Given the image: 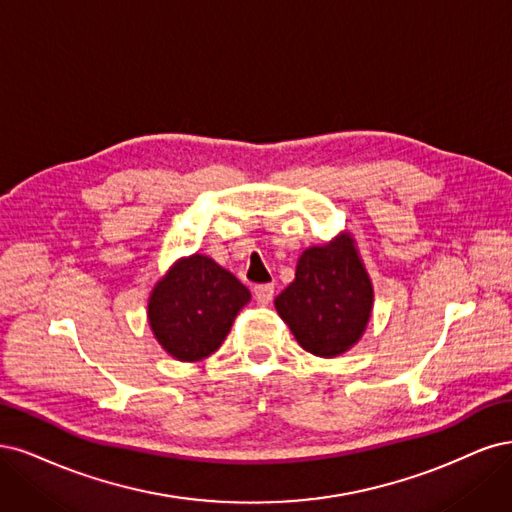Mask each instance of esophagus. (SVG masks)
<instances>
[{"label":"esophagus","instance_id":"obj_1","mask_svg":"<svg viewBox=\"0 0 512 512\" xmlns=\"http://www.w3.org/2000/svg\"><path fill=\"white\" fill-rule=\"evenodd\" d=\"M253 293H255L257 304L268 306L272 302V298H274V285H257L253 289Z\"/></svg>","mask_w":512,"mask_h":512}]
</instances>
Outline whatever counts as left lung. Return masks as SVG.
Segmentation results:
<instances>
[{"label": "left lung", "instance_id": "8db88e82", "mask_svg": "<svg viewBox=\"0 0 512 512\" xmlns=\"http://www.w3.org/2000/svg\"><path fill=\"white\" fill-rule=\"evenodd\" d=\"M274 308L304 351L332 359L353 349L370 323L374 287L351 232L306 249Z\"/></svg>", "mask_w": 512, "mask_h": 512}]
</instances>
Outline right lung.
I'll return each instance as SVG.
<instances>
[{
    "label": "right lung",
    "mask_w": 512,
    "mask_h": 512,
    "mask_svg": "<svg viewBox=\"0 0 512 512\" xmlns=\"http://www.w3.org/2000/svg\"><path fill=\"white\" fill-rule=\"evenodd\" d=\"M251 291L217 261L193 253L176 259L148 295V325L178 361H200L219 349Z\"/></svg>",
    "instance_id": "add662e5"
}]
</instances>
